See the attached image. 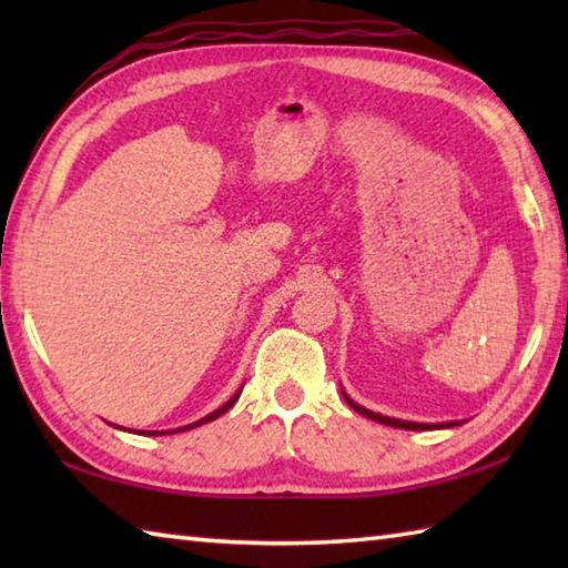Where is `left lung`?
<instances>
[{"mask_svg":"<svg viewBox=\"0 0 568 568\" xmlns=\"http://www.w3.org/2000/svg\"><path fill=\"white\" fill-rule=\"evenodd\" d=\"M344 400L348 403V407H354L358 415H364V417H368V419H373V422H381V425H388V427H397V429H446V427H456L458 422H442V425H422V422H407V419H395V417H385V415H378V413H373V409H366V407H361V405H356L352 397H348L346 393H344Z\"/></svg>","mask_w":568,"mask_h":568,"instance_id":"8db88e82","label":"left lung"}]
</instances>
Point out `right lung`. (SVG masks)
Returning a JSON list of instances; mask_svg holds the SVG:
<instances>
[{"label":"right lung","mask_w":568,"mask_h":568,"mask_svg":"<svg viewBox=\"0 0 568 568\" xmlns=\"http://www.w3.org/2000/svg\"><path fill=\"white\" fill-rule=\"evenodd\" d=\"M239 395H241V390H236V395L234 397H229V400L220 407V409H214V413H210L207 417H202V419H197V422H192V425H187V427H180V429H173V432H185V429H192V427H200V425H204V422H212V419H216L220 415H224L226 409H232L234 407V403L239 400ZM143 434H171V432H143Z\"/></svg>","instance_id":"add662e5"}]
</instances>
